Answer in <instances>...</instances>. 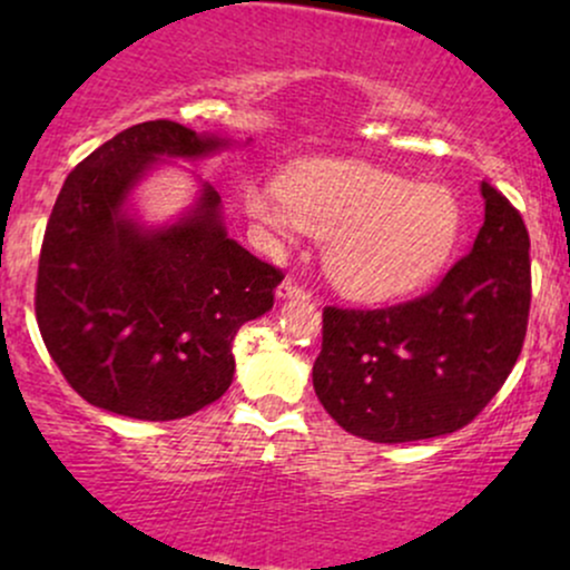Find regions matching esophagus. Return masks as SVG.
<instances>
[{"mask_svg":"<svg viewBox=\"0 0 570 570\" xmlns=\"http://www.w3.org/2000/svg\"><path fill=\"white\" fill-rule=\"evenodd\" d=\"M276 297H278V299H297V297L305 299L307 292H305L303 286H299L294 278H286V281H281V284H278Z\"/></svg>","mask_w":570,"mask_h":570,"instance_id":"1","label":"esophagus"}]
</instances>
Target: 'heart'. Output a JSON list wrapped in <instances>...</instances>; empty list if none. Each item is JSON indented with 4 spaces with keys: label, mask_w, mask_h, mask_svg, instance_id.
I'll return each mask as SVG.
<instances>
[{
    "label": "heart",
    "mask_w": 570,
    "mask_h": 570,
    "mask_svg": "<svg viewBox=\"0 0 570 570\" xmlns=\"http://www.w3.org/2000/svg\"><path fill=\"white\" fill-rule=\"evenodd\" d=\"M248 217L278 244L299 230L324 238V271L356 299L394 297L453 252L461 208L444 187L415 185L362 163H313L278 187L246 193Z\"/></svg>",
    "instance_id": "b5f03b06"
}]
</instances>
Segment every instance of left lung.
<instances>
[{
  "mask_svg": "<svg viewBox=\"0 0 570 570\" xmlns=\"http://www.w3.org/2000/svg\"><path fill=\"white\" fill-rule=\"evenodd\" d=\"M482 198L472 252L429 294L377 311L324 307L313 389L348 434L385 444L453 434L512 372L531 311V240L499 189L482 181Z\"/></svg>",
  "mask_w": 570,
  "mask_h": 570,
  "instance_id": "1",
  "label": "left lung"
}]
</instances>
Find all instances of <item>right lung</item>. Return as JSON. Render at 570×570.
I'll return each mask as SVG.
<instances>
[{"mask_svg":"<svg viewBox=\"0 0 570 570\" xmlns=\"http://www.w3.org/2000/svg\"><path fill=\"white\" fill-rule=\"evenodd\" d=\"M230 144L171 120L139 122L63 181L39 254L35 311L61 375L94 407L176 421L217 402L233 383L235 335L273 307L284 273L227 235L208 181L166 225H144L134 212L149 171Z\"/></svg>","mask_w":570,"mask_h":570,"instance_id":"add662e5","label":"right lung"}]
</instances>
